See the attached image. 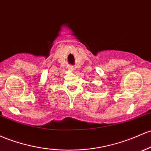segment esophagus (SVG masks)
<instances>
[{"mask_svg": "<svg viewBox=\"0 0 151 151\" xmlns=\"http://www.w3.org/2000/svg\"><path fill=\"white\" fill-rule=\"evenodd\" d=\"M74 70V69H73L72 67H70V69H69V71H73Z\"/></svg>", "mask_w": 151, "mask_h": 151, "instance_id": "obj_1", "label": "esophagus"}]
</instances>
